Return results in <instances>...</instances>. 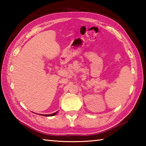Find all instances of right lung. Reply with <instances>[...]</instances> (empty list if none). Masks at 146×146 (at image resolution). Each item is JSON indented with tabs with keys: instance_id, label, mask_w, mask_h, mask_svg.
<instances>
[{
	"instance_id": "add662e5",
	"label": "right lung",
	"mask_w": 146,
	"mask_h": 146,
	"mask_svg": "<svg viewBox=\"0 0 146 146\" xmlns=\"http://www.w3.org/2000/svg\"><path fill=\"white\" fill-rule=\"evenodd\" d=\"M57 113H58V111H56L55 113H52V114H49V115H43V114H40V115L44 116V117H52V116H54V115H55L56 114H57Z\"/></svg>"
}]
</instances>
